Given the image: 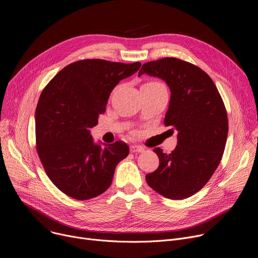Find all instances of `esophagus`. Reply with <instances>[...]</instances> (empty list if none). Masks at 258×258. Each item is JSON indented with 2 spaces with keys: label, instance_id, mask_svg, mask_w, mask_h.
Listing matches in <instances>:
<instances>
[{
  "label": "esophagus",
  "instance_id": "obj_1",
  "mask_svg": "<svg viewBox=\"0 0 258 258\" xmlns=\"http://www.w3.org/2000/svg\"><path fill=\"white\" fill-rule=\"evenodd\" d=\"M144 151V148L140 145H132L131 146V152L132 153H142Z\"/></svg>",
  "mask_w": 258,
  "mask_h": 258
}]
</instances>
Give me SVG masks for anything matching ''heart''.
<instances>
[{
  "instance_id": "obj_1",
  "label": "heart",
  "mask_w": 258,
  "mask_h": 258,
  "mask_svg": "<svg viewBox=\"0 0 258 258\" xmlns=\"http://www.w3.org/2000/svg\"><path fill=\"white\" fill-rule=\"evenodd\" d=\"M148 84H152V85H157V86H162L161 84H159V83H155V81H153V83H148Z\"/></svg>"
}]
</instances>
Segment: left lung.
I'll list each match as a JSON object with an SVG mask.
<instances>
[{
  "instance_id": "8db88e82",
  "label": "left lung",
  "mask_w": 258,
  "mask_h": 258,
  "mask_svg": "<svg viewBox=\"0 0 258 258\" xmlns=\"http://www.w3.org/2000/svg\"><path fill=\"white\" fill-rule=\"evenodd\" d=\"M143 74L163 79L169 87L164 124L178 131V145L170 154L154 150L159 167L146 174V182L167 199L189 198L206 185L222 160L228 136L224 101L210 76L185 60L148 61L138 75Z\"/></svg>"
}]
</instances>
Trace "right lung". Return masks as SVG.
Instances as JSON below:
<instances>
[{
  "mask_svg": "<svg viewBox=\"0 0 258 258\" xmlns=\"http://www.w3.org/2000/svg\"><path fill=\"white\" fill-rule=\"evenodd\" d=\"M141 62L83 59L64 67L40 94L35 111L36 151L44 169L61 192L89 200L111 186L117 164L127 157L126 143L95 144L107 99L120 80L136 73Z\"/></svg>",
  "mask_w": 258,
  "mask_h": 258,
  "instance_id": "1",
  "label": "right lung"
}]
</instances>
